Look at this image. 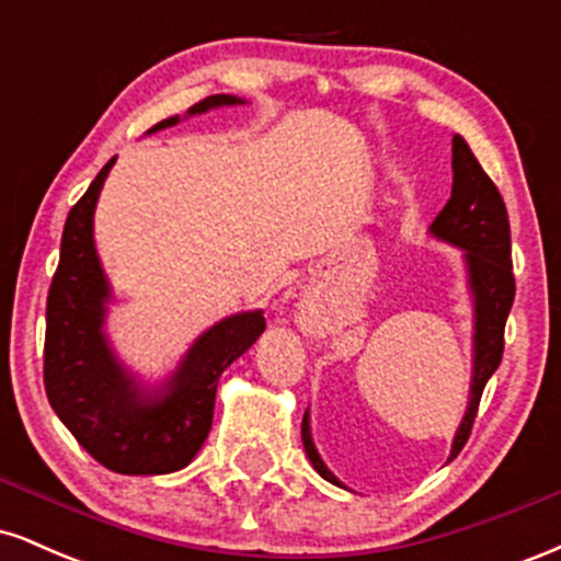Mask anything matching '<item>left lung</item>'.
<instances>
[{
    "mask_svg": "<svg viewBox=\"0 0 561 561\" xmlns=\"http://www.w3.org/2000/svg\"><path fill=\"white\" fill-rule=\"evenodd\" d=\"M454 186L446 208L437 214L430 227V234L437 240L465 250L467 282L474 302V356H472V385H469V403L459 430L450 446V459L459 456L472 433L478 405L488 379L499 369L504 356V327L514 302V272H512V234H508V216L501 192L495 190L469 145L456 134L454 137ZM302 448L317 472L332 485L345 488L321 461L311 437L308 411L302 416Z\"/></svg>",
    "mask_w": 561,
    "mask_h": 561,
    "instance_id": "obj_1",
    "label": "left lung"
}]
</instances>
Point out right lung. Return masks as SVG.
Returning <instances> with one entry per match:
<instances>
[{
	"label": "right lung",
	"mask_w": 561,
	"mask_h": 561,
	"mask_svg": "<svg viewBox=\"0 0 561 561\" xmlns=\"http://www.w3.org/2000/svg\"><path fill=\"white\" fill-rule=\"evenodd\" d=\"M242 102L214 94L186 115ZM176 124L179 115H173L147 134ZM113 163L115 158L107 160L66 218L47 298L44 390L60 422L102 467L118 474H169L184 469L203 448L214 424L218 377L261 337L266 319L263 311L221 319L199 334L160 388H141L128 375L102 330L111 285L94 248V208Z\"/></svg>",
	"instance_id": "obj_1"
}]
</instances>
